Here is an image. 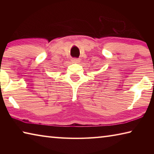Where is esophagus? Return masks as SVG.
Wrapping results in <instances>:
<instances>
[{
    "label": "esophagus",
    "mask_w": 154,
    "mask_h": 154,
    "mask_svg": "<svg viewBox=\"0 0 154 154\" xmlns=\"http://www.w3.org/2000/svg\"><path fill=\"white\" fill-rule=\"evenodd\" d=\"M81 61V60L79 58H73L72 60V62L73 63H79Z\"/></svg>",
    "instance_id": "esophagus-1"
}]
</instances>
